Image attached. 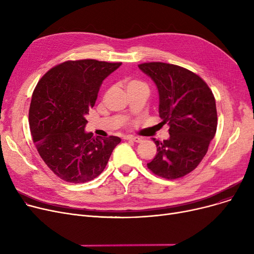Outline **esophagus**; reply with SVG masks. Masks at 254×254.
<instances>
[{
    "instance_id": "esophagus-1",
    "label": "esophagus",
    "mask_w": 254,
    "mask_h": 254,
    "mask_svg": "<svg viewBox=\"0 0 254 254\" xmlns=\"http://www.w3.org/2000/svg\"><path fill=\"white\" fill-rule=\"evenodd\" d=\"M126 139H127V140H129V141H134V142H136V143H140V142L142 141V138H140V137H135V136H127Z\"/></svg>"
}]
</instances>
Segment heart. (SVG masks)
I'll use <instances>...</instances> for the list:
<instances>
[{
	"mask_svg": "<svg viewBox=\"0 0 254 254\" xmlns=\"http://www.w3.org/2000/svg\"><path fill=\"white\" fill-rule=\"evenodd\" d=\"M138 84H141V83H139L138 81H130V82H128L127 87H128V86H132V85H138Z\"/></svg>",
	"mask_w": 254,
	"mask_h": 254,
	"instance_id": "heart-1",
	"label": "heart"
}]
</instances>
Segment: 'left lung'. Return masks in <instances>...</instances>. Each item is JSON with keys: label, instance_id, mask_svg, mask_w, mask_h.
Wrapping results in <instances>:
<instances>
[{"label": "left lung", "instance_id": "1", "mask_svg": "<svg viewBox=\"0 0 254 254\" xmlns=\"http://www.w3.org/2000/svg\"><path fill=\"white\" fill-rule=\"evenodd\" d=\"M139 69L155 83L159 117L170 126L167 140L154 139L157 152L147 166L166 179L183 177L202 162L215 136L214 96L201 77L182 66L146 63Z\"/></svg>", "mask_w": 254, "mask_h": 254}]
</instances>
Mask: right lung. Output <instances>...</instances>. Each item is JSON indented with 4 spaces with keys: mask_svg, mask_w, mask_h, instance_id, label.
<instances>
[{
    "mask_svg": "<svg viewBox=\"0 0 254 254\" xmlns=\"http://www.w3.org/2000/svg\"><path fill=\"white\" fill-rule=\"evenodd\" d=\"M122 63L64 62L38 82L29 122L33 141L48 168L61 179L83 183L98 177L122 139L92 137L86 116L104 80Z\"/></svg>",
    "mask_w": 254,
    "mask_h": 254,
    "instance_id": "obj_1",
    "label": "right lung"
}]
</instances>
